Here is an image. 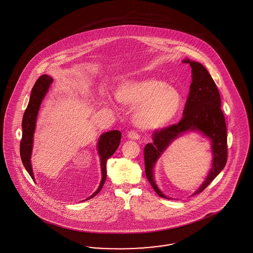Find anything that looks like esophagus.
<instances>
[{
    "mask_svg": "<svg viewBox=\"0 0 253 253\" xmlns=\"http://www.w3.org/2000/svg\"><path fill=\"white\" fill-rule=\"evenodd\" d=\"M127 136L130 138V139H131V140H137V139H139V137H140L137 132L134 131V130H130V131H129L128 134H127Z\"/></svg>",
    "mask_w": 253,
    "mask_h": 253,
    "instance_id": "esophagus-1",
    "label": "esophagus"
}]
</instances>
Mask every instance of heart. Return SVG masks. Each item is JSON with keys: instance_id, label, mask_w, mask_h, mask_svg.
Segmentation results:
<instances>
[{"instance_id": "heart-1", "label": "heart", "mask_w": 253, "mask_h": 253, "mask_svg": "<svg viewBox=\"0 0 253 253\" xmlns=\"http://www.w3.org/2000/svg\"><path fill=\"white\" fill-rule=\"evenodd\" d=\"M115 96L123 106L136 107L133 121L144 130H158L167 126L182 106L180 92L155 78L124 82L116 88Z\"/></svg>"}]
</instances>
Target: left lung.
I'll return each instance as SVG.
<instances>
[{"label": "left lung", "mask_w": 253, "mask_h": 253, "mask_svg": "<svg viewBox=\"0 0 253 253\" xmlns=\"http://www.w3.org/2000/svg\"><path fill=\"white\" fill-rule=\"evenodd\" d=\"M183 62L189 64L192 69L190 92L184 106L183 118L177 124L155 130L152 135L153 142L147 144L144 150L146 178L155 192L163 199L169 198L155 183L154 166L169 145L185 131L199 130L210 138L213 155L212 167L206 180L193 196L203 191L222 171L227 161V130L217 86L207 69L200 63L190 59H184Z\"/></svg>", "instance_id": "obj_1"}]
</instances>
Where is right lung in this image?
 <instances>
[{
    "label": "right lung",
    "mask_w": 253,
    "mask_h": 253,
    "mask_svg": "<svg viewBox=\"0 0 253 253\" xmlns=\"http://www.w3.org/2000/svg\"><path fill=\"white\" fill-rule=\"evenodd\" d=\"M53 83V79L48 75H42L37 80L35 84L31 90V98L28 104V107L25 110L22 120V139L20 142V157L23 163L24 167L29 172L31 178L34 180V175L31 168V157L32 152V144H33V134L36 126V120L38 116L40 106L42 99L48 92L49 87ZM122 138V132L120 130H110L103 133L99 138L97 148L101 160V170H102V180L99 187L96 191L92 194L88 199H92L96 196L102 189L104 183L107 178V161L115 153L117 148L120 146Z\"/></svg>",
    "instance_id": "obj_1"
}]
</instances>
